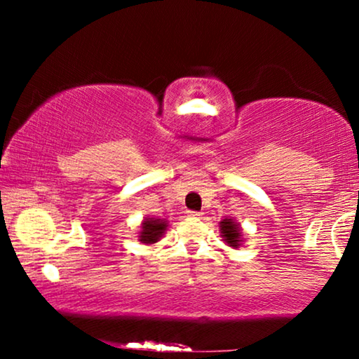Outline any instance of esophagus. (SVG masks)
Segmentation results:
<instances>
[{"label": "esophagus", "instance_id": "obj_1", "mask_svg": "<svg viewBox=\"0 0 359 359\" xmlns=\"http://www.w3.org/2000/svg\"><path fill=\"white\" fill-rule=\"evenodd\" d=\"M188 215L189 217H194V219H199L203 212H196V210H188Z\"/></svg>", "mask_w": 359, "mask_h": 359}]
</instances>
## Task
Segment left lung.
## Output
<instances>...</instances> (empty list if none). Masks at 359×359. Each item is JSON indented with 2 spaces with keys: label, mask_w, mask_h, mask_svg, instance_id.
Instances as JSON below:
<instances>
[{
  "label": "left lung",
  "mask_w": 359,
  "mask_h": 359,
  "mask_svg": "<svg viewBox=\"0 0 359 359\" xmlns=\"http://www.w3.org/2000/svg\"><path fill=\"white\" fill-rule=\"evenodd\" d=\"M220 237L230 248H240L243 245V229L233 217H225L219 222Z\"/></svg>",
  "instance_id": "8db88e82"
}]
</instances>
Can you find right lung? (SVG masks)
Wrapping results in <instances>:
<instances>
[{
  "mask_svg": "<svg viewBox=\"0 0 359 359\" xmlns=\"http://www.w3.org/2000/svg\"><path fill=\"white\" fill-rule=\"evenodd\" d=\"M166 229H168V220L160 217H144L139 230V242L144 245H154L160 242L163 237Z\"/></svg>",
  "mask_w": 359,
  "mask_h": 359,
  "instance_id": "obj_1",
  "label": "right lung"
}]
</instances>
